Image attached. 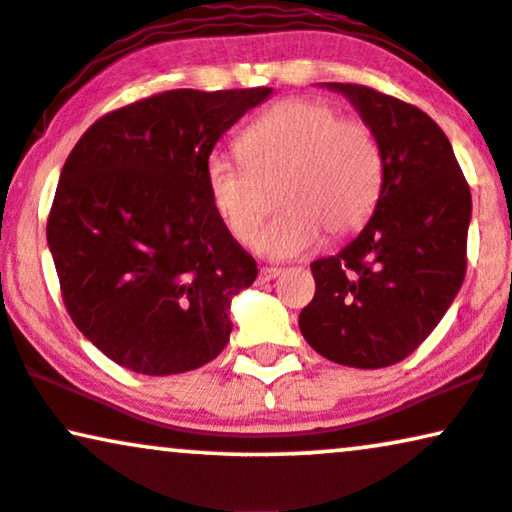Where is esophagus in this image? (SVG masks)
Masks as SVG:
<instances>
[{"instance_id":"esophagus-1","label":"esophagus","mask_w":512,"mask_h":512,"mask_svg":"<svg viewBox=\"0 0 512 512\" xmlns=\"http://www.w3.org/2000/svg\"><path fill=\"white\" fill-rule=\"evenodd\" d=\"M283 271L278 267H262L260 269V281H271V278H278Z\"/></svg>"}]
</instances>
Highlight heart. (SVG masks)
Listing matches in <instances>:
<instances>
[{"instance_id":"obj_1","label":"heart","mask_w":512,"mask_h":512,"mask_svg":"<svg viewBox=\"0 0 512 512\" xmlns=\"http://www.w3.org/2000/svg\"><path fill=\"white\" fill-rule=\"evenodd\" d=\"M241 160L215 151L205 160L212 210L241 245L260 238L267 198L252 177L286 170L278 203L286 208L262 236L264 255L286 260L323 238L349 236L366 222L383 186V146L371 125L342 118L323 99L278 101L241 134Z\"/></svg>"}]
</instances>
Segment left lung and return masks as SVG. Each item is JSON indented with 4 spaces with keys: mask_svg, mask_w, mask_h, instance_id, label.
<instances>
[{
    "mask_svg": "<svg viewBox=\"0 0 512 512\" xmlns=\"http://www.w3.org/2000/svg\"><path fill=\"white\" fill-rule=\"evenodd\" d=\"M357 106L383 146L378 205L338 255L312 262L314 300L300 331L321 357L383 368L418 349L468 269L470 186L442 127L411 103L352 82H326Z\"/></svg>",
    "mask_w": 512,
    "mask_h": 512,
    "instance_id": "left-lung-1",
    "label": "left lung"
}]
</instances>
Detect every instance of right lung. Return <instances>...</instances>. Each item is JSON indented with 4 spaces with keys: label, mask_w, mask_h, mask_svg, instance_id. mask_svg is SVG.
Here are the masks:
<instances>
[{
    "label": "right lung",
    "mask_w": 512,
    "mask_h": 512,
    "mask_svg": "<svg viewBox=\"0 0 512 512\" xmlns=\"http://www.w3.org/2000/svg\"><path fill=\"white\" fill-rule=\"evenodd\" d=\"M269 94L170 89L101 115L70 151L47 243L70 319L115 364L184 373L229 342L257 262L212 210L205 160Z\"/></svg>",
    "instance_id": "1"
}]
</instances>
